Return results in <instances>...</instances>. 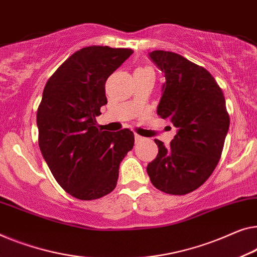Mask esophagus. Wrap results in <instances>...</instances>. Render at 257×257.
I'll list each match as a JSON object with an SVG mask.
<instances>
[{
	"label": "esophagus",
	"instance_id": "obj_1",
	"mask_svg": "<svg viewBox=\"0 0 257 257\" xmlns=\"http://www.w3.org/2000/svg\"><path fill=\"white\" fill-rule=\"evenodd\" d=\"M142 141H144V137H142L140 135H137V134H135V142H136V143H140V142H142Z\"/></svg>",
	"mask_w": 257,
	"mask_h": 257
}]
</instances>
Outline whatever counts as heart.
<instances>
[{"instance_id":"1","label":"heart","mask_w":257,"mask_h":257,"mask_svg":"<svg viewBox=\"0 0 257 257\" xmlns=\"http://www.w3.org/2000/svg\"><path fill=\"white\" fill-rule=\"evenodd\" d=\"M148 70H151L150 68H139V69H136L135 71H148Z\"/></svg>"}]
</instances>
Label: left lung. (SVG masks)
Here are the masks:
<instances>
[{"label":"left lung","mask_w":257,"mask_h":257,"mask_svg":"<svg viewBox=\"0 0 257 257\" xmlns=\"http://www.w3.org/2000/svg\"><path fill=\"white\" fill-rule=\"evenodd\" d=\"M150 59L166 79L157 113L178 132L167 148L155 140L158 155L147 172L157 189L186 195L201 187L219 162L229 127L225 98L212 75L186 57L153 51Z\"/></svg>","instance_id":"8db88e82"}]
</instances>
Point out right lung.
<instances>
[{"mask_svg": "<svg viewBox=\"0 0 257 257\" xmlns=\"http://www.w3.org/2000/svg\"><path fill=\"white\" fill-rule=\"evenodd\" d=\"M133 53L108 46L82 48L45 85L37 112L38 143L57 183L78 200H97L113 191L120 163L134 147L129 129L106 132L95 121L107 104V78Z\"/></svg>", "mask_w": 257, "mask_h": 257, "instance_id": "right-lung-1", "label": "right lung"}]
</instances>
